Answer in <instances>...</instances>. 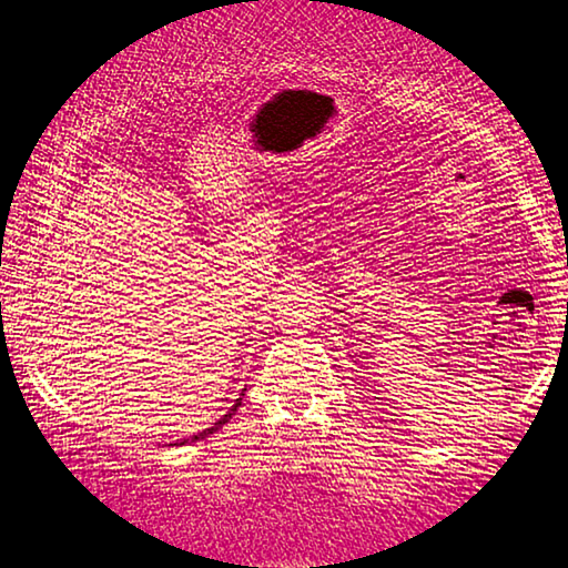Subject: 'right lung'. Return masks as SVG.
<instances>
[{
	"label": "right lung",
	"mask_w": 568,
	"mask_h": 568,
	"mask_svg": "<svg viewBox=\"0 0 568 568\" xmlns=\"http://www.w3.org/2000/svg\"><path fill=\"white\" fill-rule=\"evenodd\" d=\"M244 396V394H242ZM239 406H242V398H236V404L234 406H231V409L226 412V414H223V417L219 419V422H215V425L213 427H207V429H203V433H197L195 437H193V440H203V437H207V435H213L215 433V429H219V427H223V425H226V422L231 419V414H234L236 409H239ZM182 443H185V440H182ZM180 443V445H182Z\"/></svg>",
	"instance_id": "add662e5"
}]
</instances>
